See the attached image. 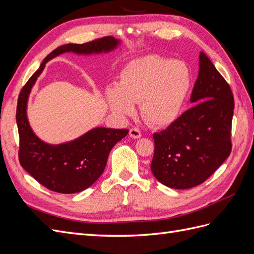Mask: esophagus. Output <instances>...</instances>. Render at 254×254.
Listing matches in <instances>:
<instances>
[{"mask_svg":"<svg viewBox=\"0 0 254 254\" xmlns=\"http://www.w3.org/2000/svg\"><path fill=\"white\" fill-rule=\"evenodd\" d=\"M129 135H130V137H132V139H140V137L142 136V133L139 129L132 128L129 130Z\"/></svg>","mask_w":254,"mask_h":254,"instance_id":"obj_1","label":"esophagus"}]
</instances>
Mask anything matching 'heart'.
<instances>
[{
	"label": "heart",
	"mask_w": 254,
	"mask_h": 254,
	"mask_svg": "<svg viewBox=\"0 0 254 254\" xmlns=\"http://www.w3.org/2000/svg\"><path fill=\"white\" fill-rule=\"evenodd\" d=\"M190 87L191 76L186 64L150 55L132 60L123 68L120 84L107 88L106 98L120 118L131 117L135 104H141L146 122L167 127L180 118Z\"/></svg>",
	"instance_id": "heart-1"
}]
</instances>
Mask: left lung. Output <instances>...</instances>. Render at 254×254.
Returning a JSON list of instances; mask_svg holds the SVG:
<instances>
[{"label":"left lung","instance_id":"obj_1","mask_svg":"<svg viewBox=\"0 0 254 254\" xmlns=\"http://www.w3.org/2000/svg\"><path fill=\"white\" fill-rule=\"evenodd\" d=\"M190 103L174 124L153 134L151 172L165 187L186 190L201 184L231 152L234 98L229 84L203 52Z\"/></svg>","mask_w":254,"mask_h":254}]
</instances>
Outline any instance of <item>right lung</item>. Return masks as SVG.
<instances>
[{"label":"right lung","mask_w":254,"mask_h":254,"mask_svg":"<svg viewBox=\"0 0 254 254\" xmlns=\"http://www.w3.org/2000/svg\"><path fill=\"white\" fill-rule=\"evenodd\" d=\"M120 45L121 40L113 37H105L84 44L60 45L44 58L38 71L20 92L16 114L20 136V164L33 178L53 191L74 194L91 187L103 174L110 150L127 135L128 129L95 127L72 141L47 143L29 125L27 104L30 92L45 64L61 54L101 55L115 51Z\"/></svg>","instance_id":"add662e5"}]
</instances>
